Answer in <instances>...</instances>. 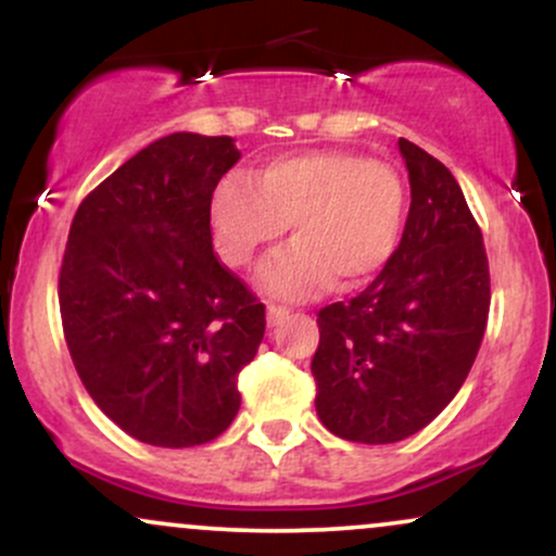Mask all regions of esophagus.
Listing matches in <instances>:
<instances>
[{
	"mask_svg": "<svg viewBox=\"0 0 556 556\" xmlns=\"http://www.w3.org/2000/svg\"><path fill=\"white\" fill-rule=\"evenodd\" d=\"M285 318H290V308H287V305L269 303V308H266V321H269L271 327H277V324H282Z\"/></svg>",
	"mask_w": 556,
	"mask_h": 556,
	"instance_id": "1",
	"label": "esophagus"
}]
</instances>
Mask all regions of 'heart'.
<instances>
[{"mask_svg":"<svg viewBox=\"0 0 556 556\" xmlns=\"http://www.w3.org/2000/svg\"><path fill=\"white\" fill-rule=\"evenodd\" d=\"M405 214L394 164L337 149L279 156L253 177L229 172L212 193L216 251L232 269L251 266L292 222L295 242L261 271V287L279 298L371 279L397 251Z\"/></svg>","mask_w":556,"mask_h":556,"instance_id":"b5f03b06","label":"heart"}]
</instances>
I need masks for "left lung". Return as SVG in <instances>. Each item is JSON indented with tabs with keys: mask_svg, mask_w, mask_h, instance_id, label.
Listing matches in <instances>:
<instances>
[{
	"mask_svg": "<svg viewBox=\"0 0 556 556\" xmlns=\"http://www.w3.org/2000/svg\"><path fill=\"white\" fill-rule=\"evenodd\" d=\"M410 177L405 232L361 295L318 311L316 413L334 437L392 444L450 405L486 331L483 235L452 172L400 138Z\"/></svg>",
	"mask_w": 556,
	"mask_h": 556,
	"instance_id": "obj_1",
	"label": "left lung"
}]
</instances>
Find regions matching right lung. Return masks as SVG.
<instances>
[{"label": "right lung", "instance_id": "right-lung-1", "mask_svg": "<svg viewBox=\"0 0 556 556\" xmlns=\"http://www.w3.org/2000/svg\"><path fill=\"white\" fill-rule=\"evenodd\" d=\"M240 151L172 132L83 198L60 269L70 358L96 405L154 446L206 444L240 410L266 305L219 264L212 193Z\"/></svg>", "mask_w": 556, "mask_h": 556}]
</instances>
